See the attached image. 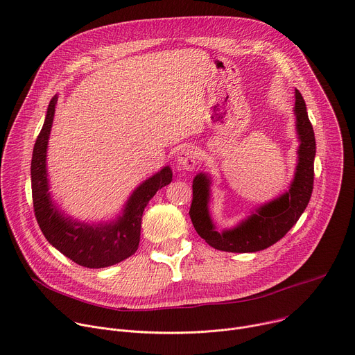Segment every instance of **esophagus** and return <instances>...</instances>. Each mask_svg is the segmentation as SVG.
Listing matches in <instances>:
<instances>
[{
	"instance_id": "esophagus-1",
	"label": "esophagus",
	"mask_w": 355,
	"mask_h": 355,
	"mask_svg": "<svg viewBox=\"0 0 355 355\" xmlns=\"http://www.w3.org/2000/svg\"><path fill=\"white\" fill-rule=\"evenodd\" d=\"M196 163H198V157H196V153L192 148L184 147L177 153V164L182 170L192 171L195 168Z\"/></svg>"
}]
</instances>
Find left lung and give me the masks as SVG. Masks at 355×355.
Returning a JSON list of instances; mask_svg holds the SVG:
<instances>
[{
	"label": "left lung",
	"mask_w": 355,
	"mask_h": 355,
	"mask_svg": "<svg viewBox=\"0 0 355 355\" xmlns=\"http://www.w3.org/2000/svg\"><path fill=\"white\" fill-rule=\"evenodd\" d=\"M295 126L297 135V162L288 189L263 205L230 229L218 232L209 212L212 177L199 173L192 181V204L189 216L196 233L216 250L229 252H254L281 240L306 209L313 189V163L316 140L308 116L305 99L295 89Z\"/></svg>",
	"instance_id": "8db88e82"
}]
</instances>
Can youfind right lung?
I'll use <instances>...</instances> for the list:
<instances>
[{"instance_id": "1", "label": "right lung", "mask_w": 355, "mask_h": 355, "mask_svg": "<svg viewBox=\"0 0 355 355\" xmlns=\"http://www.w3.org/2000/svg\"><path fill=\"white\" fill-rule=\"evenodd\" d=\"M58 101V94L50 99L43 128L33 146L31 182L36 220L47 241L78 266L87 268L111 267L126 260L137 250L143 211L156 192L173 181V171L170 166H166L139 184L121 212L110 220L74 219L62 211L49 191L46 157Z\"/></svg>"}]
</instances>
